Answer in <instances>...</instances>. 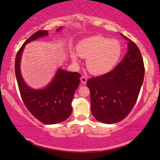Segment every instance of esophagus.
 <instances>
[{
	"instance_id": "34e87169",
	"label": "esophagus",
	"mask_w": 160,
	"mask_h": 160,
	"mask_svg": "<svg viewBox=\"0 0 160 160\" xmlns=\"http://www.w3.org/2000/svg\"><path fill=\"white\" fill-rule=\"evenodd\" d=\"M87 81V78L85 76H82V77H81V82H82L83 84H86Z\"/></svg>"
}]
</instances>
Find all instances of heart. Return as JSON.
Here are the masks:
<instances>
[{
	"label": "heart",
	"mask_w": 160,
	"mask_h": 160,
	"mask_svg": "<svg viewBox=\"0 0 160 160\" xmlns=\"http://www.w3.org/2000/svg\"><path fill=\"white\" fill-rule=\"evenodd\" d=\"M77 52L80 57L87 59L88 71L98 75L110 71L117 64L122 56V47L117 39L95 36L81 41ZM72 58L76 60L74 54Z\"/></svg>",
	"instance_id": "obj_1"
}]
</instances>
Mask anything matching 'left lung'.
I'll return each instance as SVG.
<instances>
[{
	"label": "left lung",
	"instance_id": "obj_1",
	"mask_svg": "<svg viewBox=\"0 0 160 160\" xmlns=\"http://www.w3.org/2000/svg\"><path fill=\"white\" fill-rule=\"evenodd\" d=\"M124 37L129 43L123 60L111 71L87 82L92 113L102 123L124 119L134 107L143 82L145 68L141 52L132 41Z\"/></svg>",
	"mask_w": 160,
	"mask_h": 160
}]
</instances>
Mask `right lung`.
Here are the masks:
<instances>
[{
	"mask_svg": "<svg viewBox=\"0 0 160 160\" xmlns=\"http://www.w3.org/2000/svg\"><path fill=\"white\" fill-rule=\"evenodd\" d=\"M61 30L58 28L57 31ZM48 35L47 30H38L23 43L15 58V75L22 100L37 119L47 124L66 120L71 114V102L80 83L81 74L58 69L50 84L44 89H33L24 82L20 71V60L26 43Z\"/></svg>",
	"mask_w": 160,
	"mask_h": 160,
	"instance_id": "add662e5",
	"label": "right lung"
}]
</instances>
